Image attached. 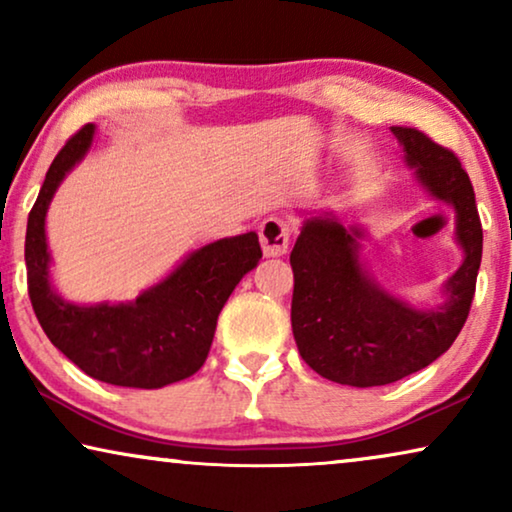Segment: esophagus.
<instances>
[{
	"mask_svg": "<svg viewBox=\"0 0 512 512\" xmlns=\"http://www.w3.org/2000/svg\"><path fill=\"white\" fill-rule=\"evenodd\" d=\"M258 235H261V247L263 254L268 258L284 256L289 251V237H291V226L284 219H277V216H268L258 228Z\"/></svg>",
	"mask_w": 512,
	"mask_h": 512,
	"instance_id": "34e87169",
	"label": "esophagus"
}]
</instances>
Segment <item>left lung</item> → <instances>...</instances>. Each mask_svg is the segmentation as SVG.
<instances>
[{
	"mask_svg": "<svg viewBox=\"0 0 512 512\" xmlns=\"http://www.w3.org/2000/svg\"><path fill=\"white\" fill-rule=\"evenodd\" d=\"M391 132L419 184L454 209L464 263L447 279L443 303L417 310L363 268L359 228H345L331 214L303 223L291 251L293 338L314 373L349 387L403 380L445 354L468 319L482 261V223L459 158L415 128L394 125Z\"/></svg>",
	"mask_w": 512,
	"mask_h": 512,
	"instance_id": "obj_1",
	"label": "left lung"
}]
</instances>
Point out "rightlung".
Listing matches in <instances>:
<instances>
[{
    "instance_id": "obj_1",
    "label": "right lung",
    "mask_w": 512,
    "mask_h": 512,
    "mask_svg": "<svg viewBox=\"0 0 512 512\" xmlns=\"http://www.w3.org/2000/svg\"><path fill=\"white\" fill-rule=\"evenodd\" d=\"M93 137L95 125H83L48 167L27 219V291L48 340L83 373L116 387L160 389L202 368L219 312L263 251L256 233L226 237L188 254L177 270L132 303L62 300L48 277L46 212L60 181L86 156Z\"/></svg>"
}]
</instances>
